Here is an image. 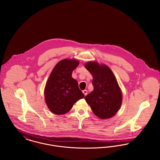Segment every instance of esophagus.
<instances>
[{"instance_id":"obj_1","label":"esophagus","mask_w":160,"mask_h":160,"mask_svg":"<svg viewBox=\"0 0 160 160\" xmlns=\"http://www.w3.org/2000/svg\"><path fill=\"white\" fill-rule=\"evenodd\" d=\"M83 93L84 96H86L87 94H88V91L87 90H84V91H83Z\"/></svg>"}]
</instances>
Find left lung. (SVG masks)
Wrapping results in <instances>:
<instances>
[{
	"mask_svg": "<svg viewBox=\"0 0 160 160\" xmlns=\"http://www.w3.org/2000/svg\"><path fill=\"white\" fill-rule=\"evenodd\" d=\"M92 75L93 91L84 98L92 112L101 119L112 118L122 104V93L112 70L105 65L89 62L85 65Z\"/></svg>",
	"mask_w": 160,
	"mask_h": 160,
	"instance_id": "obj_1",
	"label": "left lung"
}]
</instances>
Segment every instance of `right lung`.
I'll return each mask as SVG.
<instances>
[{
    "mask_svg": "<svg viewBox=\"0 0 160 160\" xmlns=\"http://www.w3.org/2000/svg\"><path fill=\"white\" fill-rule=\"evenodd\" d=\"M75 59H63L54 67L47 82L45 100L49 110L56 114H63L71 109L74 104L84 97L72 72L78 65Z\"/></svg>",
    "mask_w": 160,
    "mask_h": 160,
    "instance_id": "right-lung-1",
    "label": "right lung"
}]
</instances>
